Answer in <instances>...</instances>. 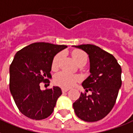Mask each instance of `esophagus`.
Returning <instances> with one entry per match:
<instances>
[{
  "label": "esophagus",
  "mask_w": 133,
  "mask_h": 133,
  "mask_svg": "<svg viewBox=\"0 0 133 133\" xmlns=\"http://www.w3.org/2000/svg\"><path fill=\"white\" fill-rule=\"evenodd\" d=\"M67 91H68V89H62V92L63 93H65Z\"/></svg>",
  "instance_id": "obj_1"
}]
</instances>
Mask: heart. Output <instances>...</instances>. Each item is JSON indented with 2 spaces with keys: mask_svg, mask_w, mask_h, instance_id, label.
I'll list each match as a JSON object with an SVG mask.
<instances>
[{
  "mask_svg": "<svg viewBox=\"0 0 133 133\" xmlns=\"http://www.w3.org/2000/svg\"><path fill=\"white\" fill-rule=\"evenodd\" d=\"M61 57V54H58L57 55H56L55 57L54 58L53 62H52L53 68H56L58 66ZM72 57L77 63L82 60H87V54L82 51L78 50V49L73 51ZM80 79H81L80 76L68 73L64 71L60 72L56 74L54 77V82L56 84L63 88H66V89L73 87L76 83L80 81Z\"/></svg>",
  "mask_w": 133,
  "mask_h": 133,
  "instance_id": "heart-1",
  "label": "heart"
}]
</instances>
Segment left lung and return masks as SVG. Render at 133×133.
<instances>
[{
    "label": "left lung",
    "mask_w": 133,
    "mask_h": 133,
    "mask_svg": "<svg viewBox=\"0 0 133 133\" xmlns=\"http://www.w3.org/2000/svg\"><path fill=\"white\" fill-rule=\"evenodd\" d=\"M89 55L90 75L82 84L87 96L81 93L73 103L76 115L87 122L102 119L109 114L116 103L121 87V68L113 55L94 44L73 46Z\"/></svg>",
    "instance_id": "left-lung-1"
}]
</instances>
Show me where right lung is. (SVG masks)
<instances>
[{"mask_svg": "<svg viewBox=\"0 0 133 133\" xmlns=\"http://www.w3.org/2000/svg\"><path fill=\"white\" fill-rule=\"evenodd\" d=\"M66 45L35 42L19 51L10 66V90L22 114L42 120L52 114L62 94L58 87L42 91L41 82H49L54 57Z\"/></svg>", "mask_w": 133, "mask_h": 133, "instance_id": "add662e5", "label": "right lung"}]
</instances>
